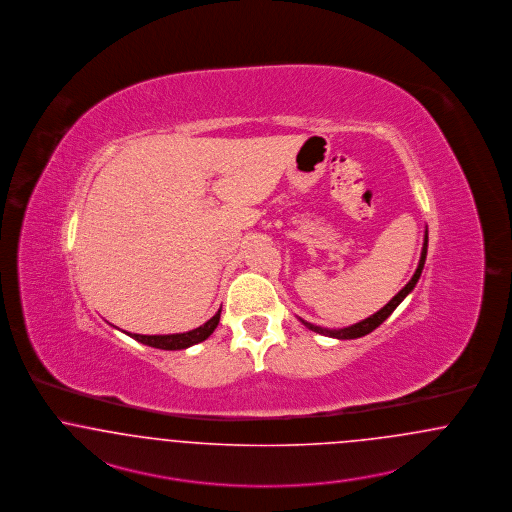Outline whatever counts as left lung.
I'll return each mask as SVG.
<instances>
[{
  "instance_id": "1",
  "label": "left lung",
  "mask_w": 512,
  "mask_h": 512,
  "mask_svg": "<svg viewBox=\"0 0 512 512\" xmlns=\"http://www.w3.org/2000/svg\"><path fill=\"white\" fill-rule=\"evenodd\" d=\"M426 250H428V231H424V243L423 250H421V260H419V266H417V271L413 273V277H411V281L403 287V289L384 306V308H380L377 313H373L371 317H367V319H363V321H359L356 325H352V327H344V329H323V327H317V325H312V323H308V321H304V319H300L310 331L313 333L325 334V336H331V338H338V340H352V338H359V336H365V334L373 333L375 329H377L378 325H382L392 312L400 306L401 302H403V298L411 292V290L415 289V285H417V281H419V277H421V273H423L424 260H426Z\"/></svg>"
}]
</instances>
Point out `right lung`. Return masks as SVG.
Listing matches in <instances>:
<instances>
[{
  "instance_id": "add662e5",
  "label": "right lung",
  "mask_w": 512,
  "mask_h": 512,
  "mask_svg": "<svg viewBox=\"0 0 512 512\" xmlns=\"http://www.w3.org/2000/svg\"><path fill=\"white\" fill-rule=\"evenodd\" d=\"M220 313L222 310H218V313L208 319L204 325H200L197 329L189 331V333H178V334H130L132 338H135L137 342L141 344H147L151 348H158V350H185L193 344H199L202 340H206L210 334L214 333V329L218 327L220 323Z\"/></svg>"
}]
</instances>
